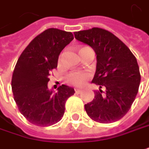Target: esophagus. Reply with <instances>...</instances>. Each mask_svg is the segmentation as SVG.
<instances>
[{
  "label": "esophagus",
  "instance_id": "esophagus-1",
  "mask_svg": "<svg viewBox=\"0 0 149 149\" xmlns=\"http://www.w3.org/2000/svg\"><path fill=\"white\" fill-rule=\"evenodd\" d=\"M81 89H77H77H75V91H76V93H77V94H80V93H81Z\"/></svg>",
  "mask_w": 149,
  "mask_h": 149
}]
</instances>
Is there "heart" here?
I'll use <instances>...</instances> for the list:
<instances>
[{"mask_svg":"<svg viewBox=\"0 0 149 149\" xmlns=\"http://www.w3.org/2000/svg\"><path fill=\"white\" fill-rule=\"evenodd\" d=\"M90 73L85 70H75L70 72L66 77L67 81L71 85L81 86L84 84L85 81L89 77Z\"/></svg>","mask_w":149,"mask_h":149,"instance_id":"heart-1","label":"heart"}]
</instances>
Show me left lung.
<instances>
[{"label":"left lung","mask_w":149,"mask_h":149,"mask_svg":"<svg viewBox=\"0 0 149 149\" xmlns=\"http://www.w3.org/2000/svg\"><path fill=\"white\" fill-rule=\"evenodd\" d=\"M75 38L90 45L96 54V71L92 82L96 91L91 102L85 105L94 121L107 124L120 120L135 100L140 84V72L135 56L125 44L104 29L94 27L74 32Z\"/></svg>","instance_id":"left-lung-1"}]
</instances>
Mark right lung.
I'll list each match as a JSON object with an SVG mask.
<instances>
[{"instance_id":"obj_1","label":"right lung","mask_w":149,"mask_h":149,"mask_svg":"<svg viewBox=\"0 0 149 149\" xmlns=\"http://www.w3.org/2000/svg\"><path fill=\"white\" fill-rule=\"evenodd\" d=\"M74 39L71 32L50 28L38 34L20 54L14 69L11 87L19 112L34 125H53L61 120L72 87L48 89L50 72L58 67L61 51Z\"/></svg>"}]
</instances>
